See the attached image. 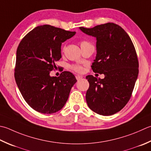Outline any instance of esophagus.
<instances>
[{
  "instance_id": "esophagus-1",
  "label": "esophagus",
  "mask_w": 151,
  "mask_h": 151,
  "mask_svg": "<svg viewBox=\"0 0 151 151\" xmlns=\"http://www.w3.org/2000/svg\"><path fill=\"white\" fill-rule=\"evenodd\" d=\"M76 78L77 81H79V80H81L82 78V76H80V75H76Z\"/></svg>"
}]
</instances>
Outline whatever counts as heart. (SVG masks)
Here are the masks:
<instances>
[{"label":"heart","instance_id":"obj_1","mask_svg":"<svg viewBox=\"0 0 151 151\" xmlns=\"http://www.w3.org/2000/svg\"><path fill=\"white\" fill-rule=\"evenodd\" d=\"M80 44H81V47L82 49L84 48H86V47H88V46H93L92 44L86 40L81 41V42H80ZM64 50H65V47L63 48V52L64 51ZM70 69H71L73 71H75L76 73H82L84 71L83 66L81 65H79V64L71 65L70 66Z\"/></svg>","mask_w":151,"mask_h":151}]
</instances>
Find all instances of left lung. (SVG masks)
Masks as SVG:
<instances>
[{"instance_id":"left-lung-1","label":"left lung","mask_w":151,"mask_h":151,"mask_svg":"<svg viewBox=\"0 0 151 151\" xmlns=\"http://www.w3.org/2000/svg\"><path fill=\"white\" fill-rule=\"evenodd\" d=\"M80 29L96 37L97 55L91 65L101 79L86 76L90 84L86 99L95 113L109 116L120 111L130 99L139 73V61L130 37L119 25L107 23Z\"/></svg>"}]
</instances>
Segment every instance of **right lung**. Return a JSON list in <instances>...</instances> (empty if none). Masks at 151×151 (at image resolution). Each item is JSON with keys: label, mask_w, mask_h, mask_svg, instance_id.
Returning a JSON list of instances; mask_svg holds the SVG:
<instances>
[{"label": "right lung", "mask_w": 151, "mask_h": 151, "mask_svg": "<svg viewBox=\"0 0 151 151\" xmlns=\"http://www.w3.org/2000/svg\"><path fill=\"white\" fill-rule=\"evenodd\" d=\"M50 25L38 26L21 40L16 52L14 77L27 104L37 112L52 114L65 104L76 79L71 73L50 76L61 58V43L75 35Z\"/></svg>", "instance_id": "right-lung-1"}]
</instances>
